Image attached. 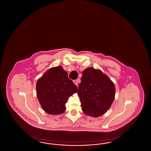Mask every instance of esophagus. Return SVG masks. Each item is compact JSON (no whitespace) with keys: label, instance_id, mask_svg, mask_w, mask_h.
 I'll return each instance as SVG.
<instances>
[{"label":"esophagus","instance_id":"obj_1","mask_svg":"<svg viewBox=\"0 0 151 151\" xmlns=\"http://www.w3.org/2000/svg\"><path fill=\"white\" fill-rule=\"evenodd\" d=\"M73 82L76 86H78V80H75L73 81Z\"/></svg>","mask_w":151,"mask_h":151}]
</instances>
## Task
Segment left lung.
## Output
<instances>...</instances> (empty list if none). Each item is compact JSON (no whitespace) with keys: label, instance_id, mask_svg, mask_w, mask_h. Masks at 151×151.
Segmentation results:
<instances>
[{"label":"left lung","instance_id":"1","mask_svg":"<svg viewBox=\"0 0 151 151\" xmlns=\"http://www.w3.org/2000/svg\"><path fill=\"white\" fill-rule=\"evenodd\" d=\"M78 94L84 113L99 117L107 111L114 100L115 85L100 70L88 67L82 72Z\"/></svg>","mask_w":151,"mask_h":151}]
</instances>
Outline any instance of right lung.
Wrapping results in <instances>:
<instances>
[{
	"mask_svg": "<svg viewBox=\"0 0 151 151\" xmlns=\"http://www.w3.org/2000/svg\"><path fill=\"white\" fill-rule=\"evenodd\" d=\"M78 92V88L68 78L61 65L51 67L36 83L37 99L43 110L49 114L59 115L66 109L68 98Z\"/></svg>",
	"mask_w": 151,
	"mask_h": 151,
	"instance_id": "add662e5",
	"label": "right lung"
}]
</instances>
